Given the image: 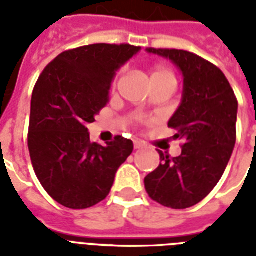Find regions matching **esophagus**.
Returning a JSON list of instances; mask_svg holds the SVG:
<instances>
[{"label":"esophagus","mask_w":256,"mask_h":256,"mask_svg":"<svg viewBox=\"0 0 256 256\" xmlns=\"http://www.w3.org/2000/svg\"><path fill=\"white\" fill-rule=\"evenodd\" d=\"M134 147L136 150H140V148H144L146 147V144L142 142V140H138V139H135L134 140Z\"/></svg>","instance_id":"34e87169"}]
</instances>
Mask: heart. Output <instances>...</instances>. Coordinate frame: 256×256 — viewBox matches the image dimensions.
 Segmentation results:
<instances>
[{
	"label": "heart",
	"instance_id": "b5f03b06",
	"mask_svg": "<svg viewBox=\"0 0 256 256\" xmlns=\"http://www.w3.org/2000/svg\"><path fill=\"white\" fill-rule=\"evenodd\" d=\"M155 81H166V82L176 84V76L171 70L158 66L151 70V82H155Z\"/></svg>",
	"mask_w": 256,
	"mask_h": 256
}]
</instances>
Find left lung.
<instances>
[{
    "mask_svg": "<svg viewBox=\"0 0 256 256\" xmlns=\"http://www.w3.org/2000/svg\"><path fill=\"white\" fill-rule=\"evenodd\" d=\"M167 58L184 78L182 104L168 122L182 139V154L159 151L160 164L144 178L148 196L163 206L186 209L213 190L230 160L236 139L238 101L221 70L184 50L147 48Z\"/></svg>",
    "mask_w": 256,
    "mask_h": 256,
    "instance_id": "1",
    "label": "left lung"
}]
</instances>
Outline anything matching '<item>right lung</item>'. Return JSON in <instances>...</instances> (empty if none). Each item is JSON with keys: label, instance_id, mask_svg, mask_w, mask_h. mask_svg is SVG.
Wrapping results in <instances>:
<instances>
[{"label": "right lung", "instance_id": "1", "mask_svg": "<svg viewBox=\"0 0 256 256\" xmlns=\"http://www.w3.org/2000/svg\"><path fill=\"white\" fill-rule=\"evenodd\" d=\"M140 47L82 46L56 56L32 90L27 144L35 175L54 200L86 209L106 198L121 164L132 152L130 139L92 143L86 124L109 102L116 70Z\"/></svg>", "mask_w": 256, "mask_h": 256}]
</instances>
